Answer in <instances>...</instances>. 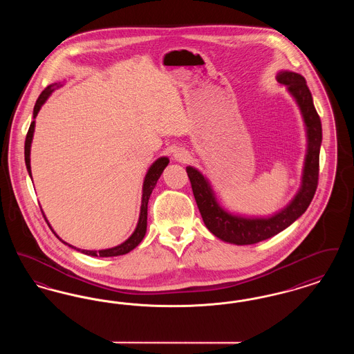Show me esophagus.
Masks as SVG:
<instances>
[{"label":"esophagus","mask_w":354,"mask_h":354,"mask_svg":"<svg viewBox=\"0 0 354 354\" xmlns=\"http://www.w3.org/2000/svg\"><path fill=\"white\" fill-rule=\"evenodd\" d=\"M174 158H175V160H178V162H182V163H185L188 159H189V153L185 149H176L175 151H174Z\"/></svg>","instance_id":"esophagus-1"}]
</instances>
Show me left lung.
Masks as SVG:
<instances>
[{
  "mask_svg": "<svg viewBox=\"0 0 354 354\" xmlns=\"http://www.w3.org/2000/svg\"><path fill=\"white\" fill-rule=\"evenodd\" d=\"M276 80L279 84L286 86L288 91L300 107L308 139L301 185L292 202L268 218H245L234 215L220 205L208 179L201 171L191 166L185 169L205 227L225 243L248 245L277 235L303 215L317 188L322 129L312 94L305 78L297 73L284 70L277 74Z\"/></svg>",
  "mask_w": 354,
  "mask_h": 354,
  "instance_id": "obj_1",
  "label": "left lung"
}]
</instances>
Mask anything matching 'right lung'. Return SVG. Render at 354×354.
Instances as JSON below:
<instances>
[{
  "label": "right lung",
  "instance_id": "obj_1",
  "mask_svg": "<svg viewBox=\"0 0 354 354\" xmlns=\"http://www.w3.org/2000/svg\"><path fill=\"white\" fill-rule=\"evenodd\" d=\"M62 84L61 82L58 84H51L41 93V95L38 97V100L35 102V106H34L33 110V118L37 117L38 111L41 110L42 104L46 102V100L51 95V93L54 90H57L58 87H61ZM34 126H35V120H33L30 123V127H29V131L26 134V140H25V163H26V169L29 172V176H32V169H30V147H32V140H33L34 134ZM169 160L167 156H162L159 159H156L150 169L147 171L146 176H145V182H143V189H142V205H140V214H139V220H138V224H136V228H135L133 235L130 236L126 241H123L122 244H119L117 247H113V248H107V250H100V251H87V250H80L77 247H73L68 244L66 241H64L62 239H58L66 244L68 247L77 250V251H81L84 254H88V256H100V257H113V256H120V254H126V253L133 251L135 247H138V244L143 240V237L146 235V231H147V204H149V199L151 196L152 189L153 187L156 185L158 179L160 178L163 169L167 167ZM46 219V218H45ZM48 221V220H46Z\"/></svg>",
  "mask_w": 354,
  "mask_h": 354
}]
</instances>
